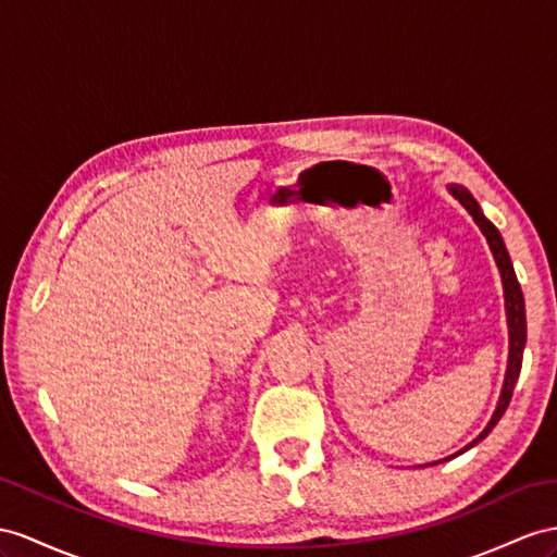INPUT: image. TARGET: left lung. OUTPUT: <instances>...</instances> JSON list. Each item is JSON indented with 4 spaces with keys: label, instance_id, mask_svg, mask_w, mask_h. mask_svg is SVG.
<instances>
[{
    "label": "left lung",
    "instance_id": "obj_1",
    "mask_svg": "<svg viewBox=\"0 0 557 557\" xmlns=\"http://www.w3.org/2000/svg\"><path fill=\"white\" fill-rule=\"evenodd\" d=\"M447 190L454 199H459V202L463 205V209L473 216V221L478 223V227L482 231V235L487 237V245L492 249V256L496 261V268H498V275H502V284H504V304H506V322H508V367H506V379H504V388H502V395H498V403H496V409L494 414L490 419V423L484 425V431L470 442V445H466L463 449H459L456 454L447 456V459H440V461H433L428 466H435V463H442V461H449L454 459V456H459L463 451H468L470 447H475L480 440L487 437L492 433V428L498 423V419L504 417V411L508 409V403L512 397V388H516V381L520 376V369H522V352H524V344H527V318H524V296H522V289H520V282L516 277V270H512V263H510V256H508V249L504 245V237L502 233L496 231V225L484 216L478 199L470 195L463 185L459 183H449Z\"/></svg>",
    "mask_w": 557,
    "mask_h": 557
}]
</instances>
